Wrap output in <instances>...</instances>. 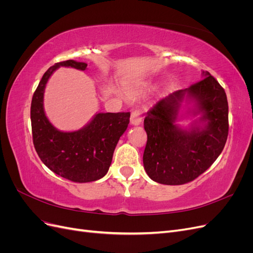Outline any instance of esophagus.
<instances>
[{"mask_svg": "<svg viewBox=\"0 0 253 253\" xmlns=\"http://www.w3.org/2000/svg\"><path fill=\"white\" fill-rule=\"evenodd\" d=\"M131 125L133 126H139L142 122V117L140 116V113L138 111H133L131 114Z\"/></svg>", "mask_w": 253, "mask_h": 253, "instance_id": "obj_1", "label": "esophagus"}]
</instances>
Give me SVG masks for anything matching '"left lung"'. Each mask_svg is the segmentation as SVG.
Wrapping results in <instances>:
<instances>
[{"label": "left lung", "instance_id": "left-lung-1", "mask_svg": "<svg viewBox=\"0 0 253 253\" xmlns=\"http://www.w3.org/2000/svg\"><path fill=\"white\" fill-rule=\"evenodd\" d=\"M203 77L162 99L147 113L143 167L152 180L170 186L192 181L215 162L225 147L229 131L225 89L210 73L203 72ZM183 101L195 103L194 115L201 114L189 130L175 125Z\"/></svg>", "mask_w": 253, "mask_h": 253}]
</instances>
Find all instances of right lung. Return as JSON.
<instances>
[{
    "mask_svg": "<svg viewBox=\"0 0 253 253\" xmlns=\"http://www.w3.org/2000/svg\"><path fill=\"white\" fill-rule=\"evenodd\" d=\"M60 66L85 71L87 64L67 60L56 63L43 75L30 108L35 149L42 163L57 175L75 182L95 181L108 173L131 114L98 113L78 131H59L45 115L43 99L48 79Z\"/></svg>",
    "mask_w": 253,
    "mask_h": 253,
    "instance_id": "1",
    "label": "right lung"
}]
</instances>
